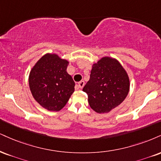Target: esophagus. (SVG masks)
Wrapping results in <instances>:
<instances>
[{"label": "esophagus", "mask_w": 161, "mask_h": 161, "mask_svg": "<svg viewBox=\"0 0 161 161\" xmlns=\"http://www.w3.org/2000/svg\"><path fill=\"white\" fill-rule=\"evenodd\" d=\"M85 86V82L84 81H80L77 85V88H82Z\"/></svg>", "instance_id": "obj_1"}]
</instances>
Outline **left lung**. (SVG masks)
Returning a JSON list of instances; mask_svg holds the SVG:
<instances>
[{
	"label": "left lung",
	"mask_w": 161,
	"mask_h": 161,
	"mask_svg": "<svg viewBox=\"0 0 161 161\" xmlns=\"http://www.w3.org/2000/svg\"><path fill=\"white\" fill-rule=\"evenodd\" d=\"M130 79L121 63L105 56L94 63L90 79L83 88L89 106L99 114L108 113L122 103L130 91Z\"/></svg>",
	"instance_id": "obj_1"
}]
</instances>
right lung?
<instances>
[{"instance_id": "1", "label": "right lung", "mask_w": 161, "mask_h": 161, "mask_svg": "<svg viewBox=\"0 0 161 161\" xmlns=\"http://www.w3.org/2000/svg\"><path fill=\"white\" fill-rule=\"evenodd\" d=\"M69 61L46 53L33 66L28 76L33 97L48 111L58 112L74 92L75 82L67 72Z\"/></svg>"}]
</instances>
